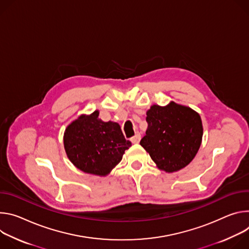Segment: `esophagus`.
I'll use <instances>...</instances> for the list:
<instances>
[{"label": "esophagus", "instance_id": "1", "mask_svg": "<svg viewBox=\"0 0 249 249\" xmlns=\"http://www.w3.org/2000/svg\"><path fill=\"white\" fill-rule=\"evenodd\" d=\"M141 139H142L141 133H140V132H136V133L131 137L130 141H131L132 143H139L140 141H141Z\"/></svg>", "mask_w": 249, "mask_h": 249}]
</instances>
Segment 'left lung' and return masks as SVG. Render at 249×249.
<instances>
[{
  "label": "left lung",
  "instance_id": "8db88e82",
  "mask_svg": "<svg viewBox=\"0 0 249 249\" xmlns=\"http://www.w3.org/2000/svg\"><path fill=\"white\" fill-rule=\"evenodd\" d=\"M146 122L141 145L158 169L176 172L194 159L203 137L202 120L196 110L173 101L164 107L152 105L146 112Z\"/></svg>",
  "mask_w": 249,
  "mask_h": 249
}]
</instances>
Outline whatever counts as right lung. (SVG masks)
<instances>
[{
  "instance_id": "obj_1",
  "label": "right lung",
  "mask_w": 249,
  "mask_h": 249,
  "mask_svg": "<svg viewBox=\"0 0 249 249\" xmlns=\"http://www.w3.org/2000/svg\"><path fill=\"white\" fill-rule=\"evenodd\" d=\"M63 143L69 160L79 170L107 176L121 162L131 142L115 122L99 119V110L81 115L64 131Z\"/></svg>"
}]
</instances>
